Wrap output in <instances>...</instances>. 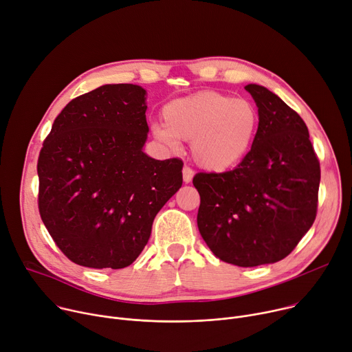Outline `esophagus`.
<instances>
[{"mask_svg": "<svg viewBox=\"0 0 352 352\" xmlns=\"http://www.w3.org/2000/svg\"><path fill=\"white\" fill-rule=\"evenodd\" d=\"M182 178H184L185 184H189L190 181H192V178H194V170L190 168V167H188V166H185L184 170H182Z\"/></svg>", "mask_w": 352, "mask_h": 352, "instance_id": "34e87169", "label": "esophagus"}]
</instances>
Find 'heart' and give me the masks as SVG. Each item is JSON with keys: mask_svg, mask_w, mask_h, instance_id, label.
I'll return each instance as SVG.
<instances>
[{"mask_svg": "<svg viewBox=\"0 0 352 352\" xmlns=\"http://www.w3.org/2000/svg\"><path fill=\"white\" fill-rule=\"evenodd\" d=\"M163 119L164 124L153 126L154 138L168 147H175L178 139L192 142L195 162L214 173L243 162L260 124L258 109L252 102L217 91H201L168 102Z\"/></svg>", "mask_w": 352, "mask_h": 352, "instance_id": "obj_1", "label": "heart"}]
</instances>
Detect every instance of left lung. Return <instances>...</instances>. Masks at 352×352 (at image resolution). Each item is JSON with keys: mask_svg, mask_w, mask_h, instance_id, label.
Masks as SVG:
<instances>
[{"mask_svg": "<svg viewBox=\"0 0 352 352\" xmlns=\"http://www.w3.org/2000/svg\"><path fill=\"white\" fill-rule=\"evenodd\" d=\"M260 124L243 162L226 173H198V229L221 261L257 267L283 260L311 228L320 185L307 126L278 95L244 87Z\"/></svg>", "mask_w": 352, "mask_h": 352, "instance_id": "1", "label": "left lung"}]
</instances>
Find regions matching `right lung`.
I'll return each instance as SVG.
<instances>
[{"mask_svg":"<svg viewBox=\"0 0 352 352\" xmlns=\"http://www.w3.org/2000/svg\"><path fill=\"white\" fill-rule=\"evenodd\" d=\"M146 89L107 84L70 101L38 160L39 213L66 257L88 268L131 265L155 214L182 185L179 158L143 151Z\"/></svg>","mask_w":352,"mask_h":352,"instance_id":"obj_1","label":"right lung"}]
</instances>
